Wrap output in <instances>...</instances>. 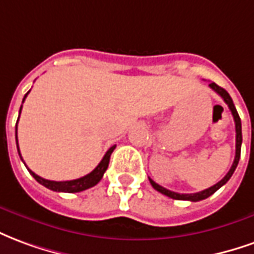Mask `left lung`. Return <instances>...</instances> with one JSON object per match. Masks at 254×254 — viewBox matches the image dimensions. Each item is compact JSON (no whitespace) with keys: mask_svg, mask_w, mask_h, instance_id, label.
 I'll return each mask as SVG.
<instances>
[{"mask_svg":"<svg viewBox=\"0 0 254 254\" xmlns=\"http://www.w3.org/2000/svg\"><path fill=\"white\" fill-rule=\"evenodd\" d=\"M209 87L212 90H215L217 94L222 97L224 102L227 104L228 108H230V111L233 113V118H234V122H235V132H237V136H235V159H234V163L231 165V168L228 171L226 176L223 178L222 181L217 182L216 185H213V186H210L209 189H205L202 191H198V193H193V194H181V193H175V191H171L168 189L163 188V186H160L157 185L156 182L152 181L150 178H149V181H150V185H152L153 188L156 189L157 191H160L161 194H164L167 197H170V198H174V199H186V201H201V199H205L208 198L209 195L217 191L219 189L222 188L223 185H226L228 182V179L233 176L234 171L237 168V165H238V161H239V157H241V145H242V126H241V119H239V115L237 112V109H235V105H234L233 100H231V97L228 94L226 90L220 87V86H217L216 83H209Z\"/></svg>","mask_w":254,"mask_h":254,"instance_id":"1","label":"left lung"}]
</instances>
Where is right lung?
<instances>
[{
	"label": "right lung",
	"mask_w": 254,
	"mask_h": 254,
	"mask_svg": "<svg viewBox=\"0 0 254 254\" xmlns=\"http://www.w3.org/2000/svg\"><path fill=\"white\" fill-rule=\"evenodd\" d=\"M30 93V91H28ZM27 93V94H28ZM27 94L24 95V98H23V102L26 100ZM20 112H21V107H20ZM20 116V115H19ZM19 120V119H17ZM16 142H17V126H16ZM115 147L116 145H113L108 149V152L105 153V156L102 157V160L100 161V164L95 167L94 170L91 171L90 174L87 175L82 176V178H79V179H73V181H65V182H56V181H48V179H44V178H41L37 174H34L31 170L30 171V174L34 176V179L38 182V183H41V185H44L45 188L50 189V190H53V191H63V193H79V191H83L86 189H90L95 186L98 182L101 181L102 176H104V172L107 171L108 164H109V159H111V154L115 150ZM17 152H19V156H20L21 159V154L20 150H19V143H17ZM23 160V159H21ZM27 167V165H26Z\"/></svg>",
	"instance_id": "obj_1"
}]
</instances>
